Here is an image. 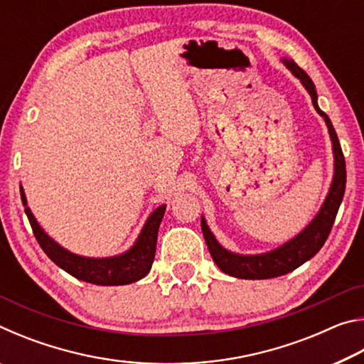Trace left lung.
<instances>
[{
	"label": "left lung",
	"instance_id": "left-lung-1",
	"mask_svg": "<svg viewBox=\"0 0 364 364\" xmlns=\"http://www.w3.org/2000/svg\"><path fill=\"white\" fill-rule=\"evenodd\" d=\"M282 64L292 72L294 77H297L300 80V83L304 85V88L308 91V95L311 96L313 107L316 109V112L321 115L326 122V127H328L329 138L332 143V154H334V175H332L328 196H326L323 205L315 215V218H313L297 236L292 237L291 241H287L279 245V247L269 252H263V254L244 255L228 250L217 241V237H215V234L210 231V228H208L205 218L200 217L202 234H204L207 247L210 250V255L215 264H217L223 273L239 279L278 278V276L291 273L295 268H299L300 264L310 260L311 257H315L329 236L331 228L334 225L336 215L338 207H341V202L345 193L347 171H345V159L341 149V143H338L337 133L334 130V127H332L331 119L318 106L315 83H313L311 78L294 63V59L282 58Z\"/></svg>",
	"mask_w": 364,
	"mask_h": 364
}]
</instances>
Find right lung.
Returning <instances> with one entry per match:
<instances>
[{
    "label": "right lung",
    "instance_id": "right-lung-1",
    "mask_svg": "<svg viewBox=\"0 0 364 364\" xmlns=\"http://www.w3.org/2000/svg\"><path fill=\"white\" fill-rule=\"evenodd\" d=\"M21 197L22 204L26 207V213L28 217L30 225H32L33 234L36 241L45 250V254L51 260L63 268L67 273L72 274L73 278L80 281L91 282L96 286H125L132 284L143 279L149 273L154 257H156V245H157V234L160 221L164 218L165 208L167 205H160L147 217L143 230L138 234L136 241L130 249L123 254L114 257H83L73 252L64 249L59 242L49 236L43 230L38 221L33 217L32 210L27 204V197L23 193L21 184Z\"/></svg>",
    "mask_w": 364,
    "mask_h": 364
}]
</instances>
